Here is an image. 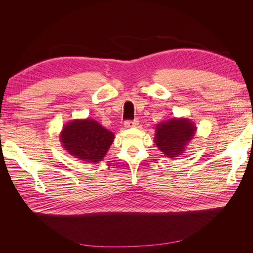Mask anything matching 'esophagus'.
<instances>
[{
    "instance_id": "1",
    "label": "esophagus",
    "mask_w": 253,
    "mask_h": 253,
    "mask_svg": "<svg viewBox=\"0 0 253 253\" xmlns=\"http://www.w3.org/2000/svg\"><path fill=\"white\" fill-rule=\"evenodd\" d=\"M138 125H139V121L138 120H133V121H126L125 122V126H126V127H136V126H138Z\"/></svg>"
}]
</instances>
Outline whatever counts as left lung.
Segmentation results:
<instances>
[{
	"label": "left lung",
	"instance_id": "8db88e82",
	"mask_svg": "<svg viewBox=\"0 0 253 253\" xmlns=\"http://www.w3.org/2000/svg\"><path fill=\"white\" fill-rule=\"evenodd\" d=\"M196 128L188 118H172L156 125L154 142L167 157H178L193 139Z\"/></svg>",
	"mask_w": 253,
	"mask_h": 253
}]
</instances>
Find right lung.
Listing matches in <instances>:
<instances>
[{"label": "right lung", "instance_id": "right-lung-1", "mask_svg": "<svg viewBox=\"0 0 253 253\" xmlns=\"http://www.w3.org/2000/svg\"><path fill=\"white\" fill-rule=\"evenodd\" d=\"M115 135L94 119H75L63 126L60 141L65 151L85 164H97L106 155Z\"/></svg>", "mask_w": 253, "mask_h": 253}]
</instances>
